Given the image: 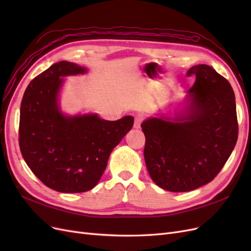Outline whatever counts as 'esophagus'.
<instances>
[{
  "instance_id": "34e87169",
  "label": "esophagus",
  "mask_w": 251,
  "mask_h": 251,
  "mask_svg": "<svg viewBox=\"0 0 251 251\" xmlns=\"http://www.w3.org/2000/svg\"><path fill=\"white\" fill-rule=\"evenodd\" d=\"M142 121H143V117L142 116H140V115L136 116L135 117V121H134V127L135 128H140V126L142 124Z\"/></svg>"
}]
</instances>
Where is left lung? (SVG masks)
<instances>
[{
    "label": "left lung",
    "mask_w": 251,
    "mask_h": 251,
    "mask_svg": "<svg viewBox=\"0 0 251 251\" xmlns=\"http://www.w3.org/2000/svg\"><path fill=\"white\" fill-rule=\"evenodd\" d=\"M187 115L174 121L150 118L141 125L144 159L151 178L163 189L189 192L207 184L222 170L238 140L233 90L208 65L194 66Z\"/></svg>",
    "instance_id": "left-lung-1"
}]
</instances>
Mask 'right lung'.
Wrapping results in <instances>:
<instances>
[{
  "mask_svg": "<svg viewBox=\"0 0 251 251\" xmlns=\"http://www.w3.org/2000/svg\"><path fill=\"white\" fill-rule=\"evenodd\" d=\"M70 62L53 64L28 85L20 112L19 144L25 162L43 183L60 193L92 189L107 168L113 149L134 125L95 115L67 117L59 111L60 76L85 73Z\"/></svg>",
  "mask_w": 251,
  "mask_h": 251,
  "instance_id": "add662e5",
  "label": "right lung"
}]
</instances>
